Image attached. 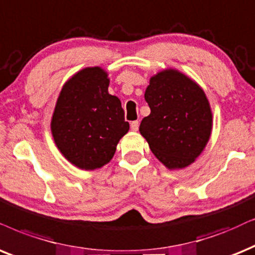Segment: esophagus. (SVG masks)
Masks as SVG:
<instances>
[{"label":"esophagus","instance_id":"34e87169","mask_svg":"<svg viewBox=\"0 0 255 255\" xmlns=\"http://www.w3.org/2000/svg\"><path fill=\"white\" fill-rule=\"evenodd\" d=\"M138 126H140V122L138 121H133L130 124V128L133 131H136L138 129Z\"/></svg>","mask_w":255,"mask_h":255}]
</instances>
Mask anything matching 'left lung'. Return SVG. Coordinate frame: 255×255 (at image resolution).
<instances>
[{"mask_svg": "<svg viewBox=\"0 0 255 255\" xmlns=\"http://www.w3.org/2000/svg\"><path fill=\"white\" fill-rule=\"evenodd\" d=\"M150 114L140 133L150 150L169 169L194 162L212 131V111L205 92L193 80L174 69L151 76L144 93Z\"/></svg>", "mask_w": 255, "mask_h": 255, "instance_id": "left-lung-1", "label": "left lung"}]
</instances>
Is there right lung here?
Masks as SVG:
<instances>
[{"label": "right lung", "mask_w": 255, "mask_h": 255, "mask_svg": "<svg viewBox=\"0 0 255 255\" xmlns=\"http://www.w3.org/2000/svg\"><path fill=\"white\" fill-rule=\"evenodd\" d=\"M108 74L88 67L64 83L51 119V134L74 166L93 170L112 160L129 130L119 98L108 93Z\"/></svg>", "instance_id": "add662e5"}]
</instances>
